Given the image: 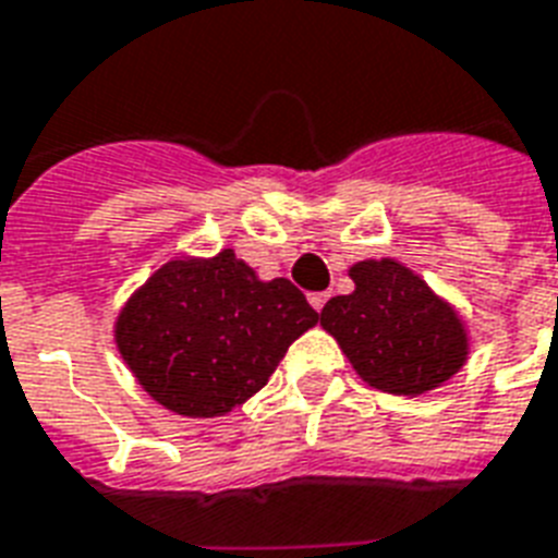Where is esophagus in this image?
<instances>
[{
	"mask_svg": "<svg viewBox=\"0 0 558 558\" xmlns=\"http://www.w3.org/2000/svg\"><path fill=\"white\" fill-rule=\"evenodd\" d=\"M327 292H313V295H310V304H313V310H318V313H322L324 310V304H327Z\"/></svg>",
	"mask_w": 558,
	"mask_h": 558,
	"instance_id": "obj_1",
	"label": "esophagus"
}]
</instances>
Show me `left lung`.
<instances>
[{"mask_svg":"<svg viewBox=\"0 0 558 558\" xmlns=\"http://www.w3.org/2000/svg\"><path fill=\"white\" fill-rule=\"evenodd\" d=\"M350 278L356 289L327 301L322 327L371 388L416 397L463 367L466 327L420 275L381 257L350 266Z\"/></svg>","mask_w":558,"mask_h":558,"instance_id":"left-lung-1","label":"left lung"}]
</instances>
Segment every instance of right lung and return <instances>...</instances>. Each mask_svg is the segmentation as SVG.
<instances>
[{"label": "right lung", "mask_w": 558, "mask_h": 558, "mask_svg": "<svg viewBox=\"0 0 558 558\" xmlns=\"http://www.w3.org/2000/svg\"><path fill=\"white\" fill-rule=\"evenodd\" d=\"M318 324L287 278L260 280L231 248L165 263L124 304L116 344L159 405L222 416L269 381L289 344Z\"/></svg>", "instance_id": "right-lung-1"}]
</instances>
